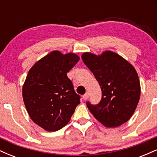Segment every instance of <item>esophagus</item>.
<instances>
[{
  "instance_id": "1",
  "label": "esophagus",
  "mask_w": 157,
  "mask_h": 157,
  "mask_svg": "<svg viewBox=\"0 0 157 157\" xmlns=\"http://www.w3.org/2000/svg\"><path fill=\"white\" fill-rule=\"evenodd\" d=\"M89 93H86L83 95V96H82V99H83L84 100H87V99L89 98Z\"/></svg>"
}]
</instances>
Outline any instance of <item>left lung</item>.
Returning a JSON list of instances; mask_svg holds the SVG:
<instances>
[{"label":"left lung","instance_id":"obj_1","mask_svg":"<svg viewBox=\"0 0 157 157\" xmlns=\"http://www.w3.org/2000/svg\"><path fill=\"white\" fill-rule=\"evenodd\" d=\"M82 60L94 75L102 91L97 105L86 102L88 109L104 126L115 128L125 123L135 111L140 97V83L134 66L111 51L95 55H82Z\"/></svg>","mask_w":157,"mask_h":157}]
</instances>
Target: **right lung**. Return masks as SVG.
Masks as SVG:
<instances>
[{"instance_id": "right-lung-1", "label": "right lung", "mask_w": 157, "mask_h": 157, "mask_svg": "<svg viewBox=\"0 0 157 157\" xmlns=\"http://www.w3.org/2000/svg\"><path fill=\"white\" fill-rule=\"evenodd\" d=\"M80 60L74 53L53 51L31 68L23 86V98L30 118L47 131L63 128L71 120L80 96L67 77Z\"/></svg>"}]
</instances>
